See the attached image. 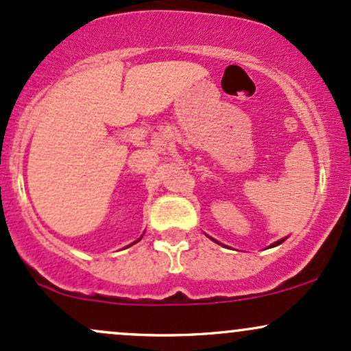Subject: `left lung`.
I'll list each match as a JSON object with an SVG mask.
<instances>
[{
  "instance_id": "obj_1",
  "label": "left lung",
  "mask_w": 351,
  "mask_h": 351,
  "mask_svg": "<svg viewBox=\"0 0 351 351\" xmlns=\"http://www.w3.org/2000/svg\"><path fill=\"white\" fill-rule=\"evenodd\" d=\"M206 237H208V234H206ZM208 238H210V240H213V241H215V243H218V245H221V246H226V245L219 243V241H218V240H215V238H211V237H208ZM283 241H285V238H283V240H278V241H275V243H271V245H269V248H271V246H276V245L283 243ZM226 248H228V246H226Z\"/></svg>"
}]
</instances>
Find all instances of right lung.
<instances>
[{
	"label": "right lung",
	"instance_id": "1",
	"mask_svg": "<svg viewBox=\"0 0 351 351\" xmlns=\"http://www.w3.org/2000/svg\"><path fill=\"white\" fill-rule=\"evenodd\" d=\"M145 234V233H143ZM143 234H141V238H143ZM141 238H140V240H141ZM140 240H136V241H133V243L132 245H134V243H138V241H140ZM132 245H128V246H132Z\"/></svg>",
	"mask_w": 351,
	"mask_h": 351
}]
</instances>
